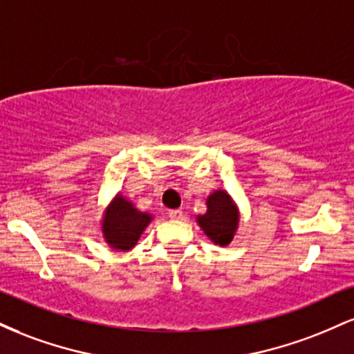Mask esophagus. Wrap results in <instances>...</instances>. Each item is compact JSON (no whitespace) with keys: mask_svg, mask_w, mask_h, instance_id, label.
<instances>
[{"mask_svg":"<svg viewBox=\"0 0 354 354\" xmlns=\"http://www.w3.org/2000/svg\"><path fill=\"white\" fill-rule=\"evenodd\" d=\"M168 216L171 219H181L183 218V211L181 209H169Z\"/></svg>","mask_w":354,"mask_h":354,"instance_id":"esophagus-1","label":"esophagus"}]
</instances>
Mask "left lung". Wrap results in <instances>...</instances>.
<instances>
[{
  "label": "left lung",
  "mask_w": 354,
  "mask_h": 354,
  "mask_svg": "<svg viewBox=\"0 0 354 354\" xmlns=\"http://www.w3.org/2000/svg\"><path fill=\"white\" fill-rule=\"evenodd\" d=\"M206 213L198 214L196 223L214 245L226 246L233 241L239 225L238 205L228 191L216 189L206 198Z\"/></svg>",
  "instance_id": "obj_1"
}]
</instances>
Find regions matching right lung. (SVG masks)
<instances>
[{"label": "right lung", "mask_w": 354, "mask_h": 354, "mask_svg": "<svg viewBox=\"0 0 354 354\" xmlns=\"http://www.w3.org/2000/svg\"><path fill=\"white\" fill-rule=\"evenodd\" d=\"M153 214L140 211L121 193L113 198L101 219V233L113 250L129 251L136 246Z\"/></svg>", "instance_id": "1"}]
</instances>
